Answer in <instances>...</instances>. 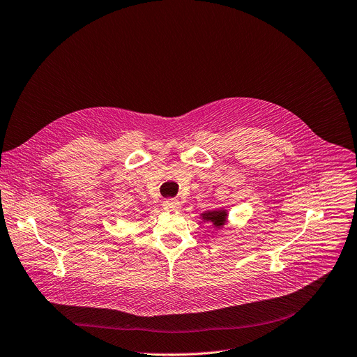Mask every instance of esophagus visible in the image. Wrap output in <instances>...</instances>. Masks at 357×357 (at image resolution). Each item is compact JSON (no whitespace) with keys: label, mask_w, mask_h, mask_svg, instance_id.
I'll return each instance as SVG.
<instances>
[{"label":"esophagus","mask_w":357,"mask_h":357,"mask_svg":"<svg viewBox=\"0 0 357 357\" xmlns=\"http://www.w3.org/2000/svg\"><path fill=\"white\" fill-rule=\"evenodd\" d=\"M162 207H164V210H167V211H177V210L181 208V204L176 199H167V200L162 202Z\"/></svg>","instance_id":"34e87169"}]
</instances>
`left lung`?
<instances>
[{
    "mask_svg": "<svg viewBox=\"0 0 357 357\" xmlns=\"http://www.w3.org/2000/svg\"><path fill=\"white\" fill-rule=\"evenodd\" d=\"M226 211L225 210H222V211H213V213H207V214H204L203 215V218L204 220H210V222H213L215 226H223L225 225V222H226Z\"/></svg>",
    "mask_w": 357,
    "mask_h": 357,
    "instance_id": "left-lung-1",
    "label": "left lung"
}]
</instances>
